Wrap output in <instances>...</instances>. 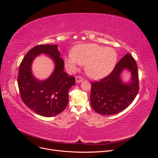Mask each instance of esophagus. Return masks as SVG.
I'll use <instances>...</instances> for the list:
<instances>
[{"mask_svg":"<svg viewBox=\"0 0 158 158\" xmlns=\"http://www.w3.org/2000/svg\"><path fill=\"white\" fill-rule=\"evenodd\" d=\"M83 80H84V79L82 77H80V76H76V83L82 82Z\"/></svg>","mask_w":158,"mask_h":158,"instance_id":"obj_1","label":"esophagus"}]
</instances>
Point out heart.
<instances>
[{
  "mask_svg": "<svg viewBox=\"0 0 158 158\" xmlns=\"http://www.w3.org/2000/svg\"><path fill=\"white\" fill-rule=\"evenodd\" d=\"M117 53L112 47H105L95 44H80L73 51L64 55L66 68L74 71L80 64H85L87 74L100 79L111 73L117 61Z\"/></svg>",
  "mask_w": 158,
  "mask_h": 158,
  "instance_id": "b5f03b06",
  "label": "heart"
}]
</instances>
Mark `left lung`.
Here are the masks:
<instances>
[{
  "label": "left lung",
  "mask_w": 158,
  "mask_h": 158,
  "mask_svg": "<svg viewBox=\"0 0 158 158\" xmlns=\"http://www.w3.org/2000/svg\"><path fill=\"white\" fill-rule=\"evenodd\" d=\"M125 70L129 71L131 74L128 83H124L121 78ZM138 81L136 61L130 54H127L109 76L99 82L92 83L91 106L95 112L103 115H111L123 111L130 106L138 94Z\"/></svg>",
  "instance_id": "left-lung-1"
}]
</instances>
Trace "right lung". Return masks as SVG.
I'll return each mask as SVG.
<instances>
[{"mask_svg": "<svg viewBox=\"0 0 158 158\" xmlns=\"http://www.w3.org/2000/svg\"><path fill=\"white\" fill-rule=\"evenodd\" d=\"M41 54L49 56L55 69L49 78L36 79L31 71L35 57ZM64 63L57 45H41L28 51L19 67L18 84L20 96L26 106L40 115L56 116L65 109L69 102V90L75 84V78L64 71Z\"/></svg>", "mask_w": 158, "mask_h": 158, "instance_id": "add662e5", "label": "right lung"}]
</instances>
